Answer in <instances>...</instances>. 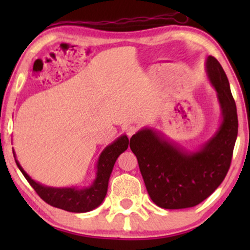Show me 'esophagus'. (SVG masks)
Returning <instances> with one entry per match:
<instances>
[{"instance_id": "34e87169", "label": "esophagus", "mask_w": 250, "mask_h": 250, "mask_svg": "<svg viewBox=\"0 0 250 250\" xmlns=\"http://www.w3.org/2000/svg\"><path fill=\"white\" fill-rule=\"evenodd\" d=\"M125 132H126V134L128 135V138H131V136L136 132V127L133 125H128L125 127Z\"/></svg>"}]
</instances>
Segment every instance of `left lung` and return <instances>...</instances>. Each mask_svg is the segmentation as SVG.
I'll return each mask as SVG.
<instances>
[{"mask_svg": "<svg viewBox=\"0 0 250 250\" xmlns=\"http://www.w3.org/2000/svg\"><path fill=\"white\" fill-rule=\"evenodd\" d=\"M205 70L221 109V122L209 139L187 149L158 129L143 127L129 142L150 198L165 209L197 206L217 189L230 168L238 135L237 107L220 62L209 56Z\"/></svg>", "mask_w": 250, "mask_h": 250, "instance_id": "1", "label": "left lung"}]
</instances>
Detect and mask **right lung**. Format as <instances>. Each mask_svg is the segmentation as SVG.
Returning a JSON list of instances; mask_svg holds the SVG:
<instances>
[{"mask_svg": "<svg viewBox=\"0 0 250 250\" xmlns=\"http://www.w3.org/2000/svg\"><path fill=\"white\" fill-rule=\"evenodd\" d=\"M128 138L123 134L108 145L99 156L95 167V179L88 187H49L33 180L22 168L13 151L16 163L23 176L39 196L51 206L71 213H86L102 204L108 191V183L116 160L128 146Z\"/></svg>", "mask_w": 250, "mask_h": 250, "instance_id": "add662e5", "label": "right lung"}]
</instances>
